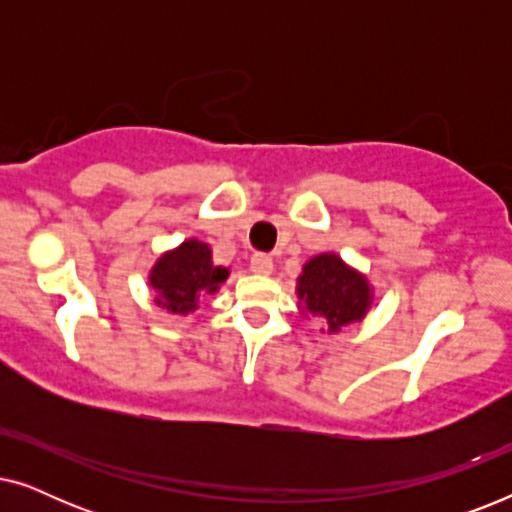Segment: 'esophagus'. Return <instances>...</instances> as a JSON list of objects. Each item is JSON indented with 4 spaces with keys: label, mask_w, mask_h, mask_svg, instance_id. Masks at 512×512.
Returning a JSON list of instances; mask_svg holds the SVG:
<instances>
[{
    "label": "esophagus",
    "mask_w": 512,
    "mask_h": 512,
    "mask_svg": "<svg viewBox=\"0 0 512 512\" xmlns=\"http://www.w3.org/2000/svg\"><path fill=\"white\" fill-rule=\"evenodd\" d=\"M272 268H275V263H272V258L268 254L251 256V272H256V275H270Z\"/></svg>",
    "instance_id": "34e87169"
}]
</instances>
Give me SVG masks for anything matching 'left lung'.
Listing matches in <instances>:
<instances>
[{"label": "left lung", "mask_w": 512, "mask_h": 512, "mask_svg": "<svg viewBox=\"0 0 512 512\" xmlns=\"http://www.w3.org/2000/svg\"><path fill=\"white\" fill-rule=\"evenodd\" d=\"M298 298L307 312L326 321L328 333L361 321L373 300L366 277L335 254H319L305 263L303 275L298 277Z\"/></svg>", "instance_id": "obj_1"}]
</instances>
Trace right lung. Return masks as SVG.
Segmentation results:
<instances>
[{
    "instance_id": "obj_1",
    "label": "right lung",
    "mask_w": 512,
    "mask_h": 512,
    "mask_svg": "<svg viewBox=\"0 0 512 512\" xmlns=\"http://www.w3.org/2000/svg\"><path fill=\"white\" fill-rule=\"evenodd\" d=\"M228 279V270L212 263V251L205 242L188 240L179 249L167 251L153 265L149 282L156 289V303L174 314H186L198 307V298L216 293Z\"/></svg>"
}]
</instances>
